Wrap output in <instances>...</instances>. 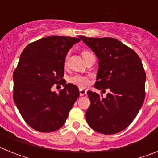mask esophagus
<instances>
[{
	"mask_svg": "<svg viewBox=\"0 0 158 158\" xmlns=\"http://www.w3.org/2000/svg\"><path fill=\"white\" fill-rule=\"evenodd\" d=\"M79 92H80V96H84V95H85L86 93H87V91H86L85 89H80Z\"/></svg>",
	"mask_w": 158,
	"mask_h": 158,
	"instance_id": "1",
	"label": "esophagus"
}]
</instances>
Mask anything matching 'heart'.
Here are the masks:
<instances>
[{
  "label": "heart",
  "mask_w": 158,
  "mask_h": 158,
  "mask_svg": "<svg viewBox=\"0 0 158 158\" xmlns=\"http://www.w3.org/2000/svg\"><path fill=\"white\" fill-rule=\"evenodd\" d=\"M92 54L90 51H83L82 52V56L85 58V56L89 55V54ZM67 60V58H65V61ZM70 82L73 84H74L76 85L79 86V87H86L89 84V78L85 76H82V75L76 74L74 76H73L70 77Z\"/></svg>",
  "instance_id": "obj_1"
}]
</instances>
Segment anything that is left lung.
I'll return each instance as SVG.
<instances>
[{
  "label": "left lung",
  "mask_w": 158,
  "mask_h": 158,
  "mask_svg": "<svg viewBox=\"0 0 158 158\" xmlns=\"http://www.w3.org/2000/svg\"><path fill=\"white\" fill-rule=\"evenodd\" d=\"M79 38L99 60L94 87L110 90L104 98L87 92L90 106L86 120L99 133H118L132 123L144 102L146 76L142 61L132 49L113 38Z\"/></svg>",
  "instance_id": "1"
}]
</instances>
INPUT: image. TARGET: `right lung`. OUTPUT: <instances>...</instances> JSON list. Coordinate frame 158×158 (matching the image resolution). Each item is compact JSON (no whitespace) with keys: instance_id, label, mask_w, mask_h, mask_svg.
I'll return each instance as SVG.
<instances>
[{"instance_id":"right-lung-1","label":"right lung","mask_w":158,"mask_h":158,"mask_svg":"<svg viewBox=\"0 0 158 158\" xmlns=\"http://www.w3.org/2000/svg\"><path fill=\"white\" fill-rule=\"evenodd\" d=\"M80 39L49 36L30 43L22 52L13 73V100L31 127L53 132L62 127L80 95L73 84L62 79L66 54ZM60 83V93L51 88Z\"/></svg>"}]
</instances>
